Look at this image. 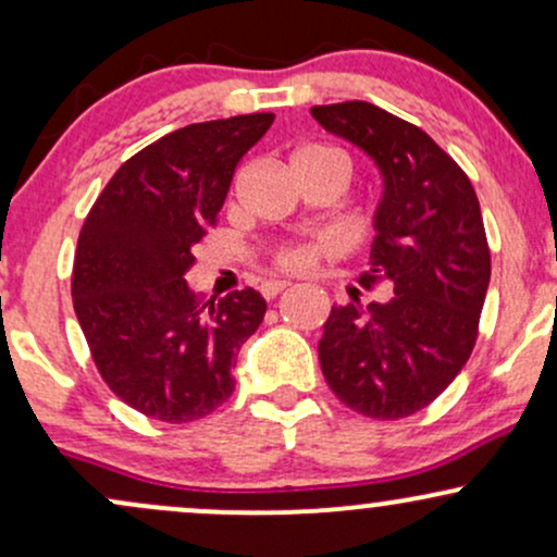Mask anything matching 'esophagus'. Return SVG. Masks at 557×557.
Returning <instances> with one entry per match:
<instances>
[{
  "label": "esophagus",
  "instance_id": "34e87169",
  "mask_svg": "<svg viewBox=\"0 0 557 557\" xmlns=\"http://www.w3.org/2000/svg\"><path fill=\"white\" fill-rule=\"evenodd\" d=\"M287 285H290L287 280H267V283H261V296H264V298L280 296V293H283Z\"/></svg>",
  "mask_w": 557,
  "mask_h": 557
}]
</instances>
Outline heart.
Segmentation results:
<instances>
[{"label":"heart","mask_w":557,"mask_h":557,"mask_svg":"<svg viewBox=\"0 0 557 557\" xmlns=\"http://www.w3.org/2000/svg\"><path fill=\"white\" fill-rule=\"evenodd\" d=\"M314 157H335V159H341V162H345V157L341 154V151L324 149V146H306V149H300L296 159H293V164L304 162V159H314ZM270 257H272V264L280 267V270L298 272V270H309V267L314 264L317 248L306 246V243H285V246L274 248Z\"/></svg>","instance_id":"1"}]
</instances>
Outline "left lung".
<instances>
[{
    "label": "left lung",
    "instance_id": "8db88e82",
    "mask_svg": "<svg viewBox=\"0 0 557 557\" xmlns=\"http://www.w3.org/2000/svg\"><path fill=\"white\" fill-rule=\"evenodd\" d=\"M324 131L374 159L385 181L359 283L395 296L332 306L319 363L337 400L376 421L421 411L456 380L476 345L490 285L482 209L466 172L417 125L369 101L311 107Z\"/></svg>",
    "mask_w": 557,
    "mask_h": 557
}]
</instances>
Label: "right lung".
I'll use <instances>...</instances> for the list:
<instances>
[{"label":"right lung","instance_id":"1","mask_svg":"<svg viewBox=\"0 0 557 557\" xmlns=\"http://www.w3.org/2000/svg\"><path fill=\"white\" fill-rule=\"evenodd\" d=\"M272 120L238 114L168 133L114 172L83 222L75 317L101 380L144 417L188 424L233 395L235 356L267 300L246 287L201 304L185 272Z\"/></svg>","mask_w":557,"mask_h":557}]
</instances>
